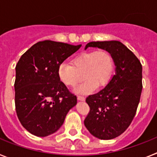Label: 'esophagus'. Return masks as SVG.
Instances as JSON below:
<instances>
[{"label": "esophagus", "mask_w": 157, "mask_h": 157, "mask_svg": "<svg viewBox=\"0 0 157 157\" xmlns=\"http://www.w3.org/2000/svg\"><path fill=\"white\" fill-rule=\"evenodd\" d=\"M77 98L78 101H85V98L83 97V96H80V95H78L77 96Z\"/></svg>", "instance_id": "34e87169"}]
</instances>
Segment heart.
I'll list each match as a JSON object with an SVG mask.
<instances>
[{"label": "heart", "mask_w": 157, "mask_h": 157, "mask_svg": "<svg viewBox=\"0 0 157 157\" xmlns=\"http://www.w3.org/2000/svg\"><path fill=\"white\" fill-rule=\"evenodd\" d=\"M114 70V59L106 50L83 52L71 59V64L63 62L58 67L59 80L66 86L75 87L85 78L77 91L88 94L97 88H102L109 82Z\"/></svg>", "instance_id": "heart-1"}]
</instances>
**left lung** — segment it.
Here are the masks:
<instances>
[{"label":"left lung","mask_w":157,"mask_h":157,"mask_svg":"<svg viewBox=\"0 0 157 157\" xmlns=\"http://www.w3.org/2000/svg\"><path fill=\"white\" fill-rule=\"evenodd\" d=\"M88 47H98L110 52L116 68L109 84L86 99L90 112L84 124L96 138L112 139L123 134L135 116L142 90V66L138 57L120 41H91L86 49Z\"/></svg>","instance_id":"1"}]
</instances>
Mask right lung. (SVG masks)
Listing matches in <instances>:
<instances>
[{"instance_id":"add662e5","label":"right lung","mask_w":157,"mask_h":157,"mask_svg":"<svg viewBox=\"0 0 157 157\" xmlns=\"http://www.w3.org/2000/svg\"><path fill=\"white\" fill-rule=\"evenodd\" d=\"M81 45L45 40L23 53L16 67L15 105L18 119L30 134L45 137L63 125L77 103L58 77V67Z\"/></svg>"}]
</instances>
